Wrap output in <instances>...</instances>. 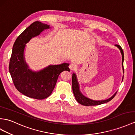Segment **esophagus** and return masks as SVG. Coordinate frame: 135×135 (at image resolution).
I'll return each instance as SVG.
<instances>
[{"label":"esophagus","mask_w":135,"mask_h":135,"mask_svg":"<svg viewBox=\"0 0 135 135\" xmlns=\"http://www.w3.org/2000/svg\"><path fill=\"white\" fill-rule=\"evenodd\" d=\"M69 69H70V70H71V71H72V70H74L75 69L77 68V66H76V65H75V64H71L70 65H69Z\"/></svg>","instance_id":"obj_1"}]
</instances>
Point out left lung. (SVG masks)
<instances>
[{
    "label": "left lung",
    "mask_w": 135,
    "mask_h": 135,
    "mask_svg": "<svg viewBox=\"0 0 135 135\" xmlns=\"http://www.w3.org/2000/svg\"><path fill=\"white\" fill-rule=\"evenodd\" d=\"M115 46L119 49L120 52L122 55V68L123 70V73H124V68H123V62H124V52L122 48L120 46L118 45H115ZM123 77L122 78V81L123 80ZM72 89H73V92L74 95V97L76 99L78 103H80L81 105H83L85 106H90V105H98L103 104L104 103H107L108 102H109L111 100H112L114 98V97L116 95V92L113 94L110 97H109L108 99L104 100H91L90 98H88L86 96H85L84 95L81 93L80 90V84L78 81V79L77 75L75 73H73L72 74Z\"/></svg>",
    "instance_id": "obj_1"
}]
</instances>
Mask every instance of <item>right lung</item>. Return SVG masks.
I'll return each instance as SVG.
<instances>
[{
  "label": "right lung",
  "instance_id": "right-lung-1",
  "mask_svg": "<svg viewBox=\"0 0 135 135\" xmlns=\"http://www.w3.org/2000/svg\"><path fill=\"white\" fill-rule=\"evenodd\" d=\"M50 25L35 22L26 28L16 39L12 47L9 64V71L13 83L19 92L26 96L42 100L51 94L59 75L64 71H70L69 64L50 65L41 70H32L26 61V44L32 38L40 35Z\"/></svg>",
  "mask_w": 135,
  "mask_h": 135
}]
</instances>
